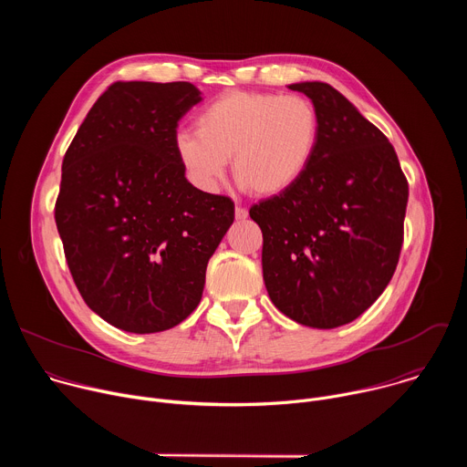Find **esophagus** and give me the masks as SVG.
I'll list each match as a JSON object with an SVG mask.
<instances>
[{
  "label": "esophagus",
  "instance_id": "obj_1",
  "mask_svg": "<svg viewBox=\"0 0 467 467\" xmlns=\"http://www.w3.org/2000/svg\"><path fill=\"white\" fill-rule=\"evenodd\" d=\"M234 218H236L238 222L245 220V218H247V211H245V209H242V207H236V209H234Z\"/></svg>",
  "mask_w": 467,
  "mask_h": 467
}]
</instances>
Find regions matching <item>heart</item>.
<instances>
[{
	"label": "heart",
	"mask_w": 467,
	"mask_h": 467,
	"mask_svg": "<svg viewBox=\"0 0 467 467\" xmlns=\"http://www.w3.org/2000/svg\"><path fill=\"white\" fill-rule=\"evenodd\" d=\"M319 144V114L299 96L227 92L179 132L175 151L192 182L214 192L233 157L236 181L256 195L290 190L306 173Z\"/></svg>",
	"instance_id": "heart-1"
}]
</instances>
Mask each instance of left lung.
<instances>
[{
    "mask_svg": "<svg viewBox=\"0 0 467 467\" xmlns=\"http://www.w3.org/2000/svg\"><path fill=\"white\" fill-rule=\"evenodd\" d=\"M288 88L316 107L319 144L299 182L249 216L262 231L272 303L301 325L335 328L388 286L403 245L409 182L388 139L337 88L319 81Z\"/></svg>",
    "mask_w": 467,
    "mask_h": 467,
    "instance_id": "obj_1",
    "label": "left lung"
}]
</instances>
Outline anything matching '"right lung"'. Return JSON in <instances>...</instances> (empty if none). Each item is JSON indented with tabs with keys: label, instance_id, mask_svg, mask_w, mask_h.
<instances>
[{
	"label": "right lung",
	"instance_id": "add662e5",
	"mask_svg": "<svg viewBox=\"0 0 467 467\" xmlns=\"http://www.w3.org/2000/svg\"><path fill=\"white\" fill-rule=\"evenodd\" d=\"M192 83L118 81L94 103L62 161L55 222L74 283L107 323L168 330L202 301L209 258L234 203L184 177L179 119Z\"/></svg>",
	"mask_w": 467,
	"mask_h": 467
}]
</instances>
